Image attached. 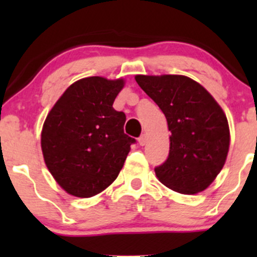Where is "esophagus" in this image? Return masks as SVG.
Listing matches in <instances>:
<instances>
[{
    "label": "esophagus",
    "instance_id": "esophagus-1",
    "mask_svg": "<svg viewBox=\"0 0 257 257\" xmlns=\"http://www.w3.org/2000/svg\"><path fill=\"white\" fill-rule=\"evenodd\" d=\"M138 142H139V144H141L142 147H143V145L147 144V136H145V134H142V136L139 137Z\"/></svg>",
    "mask_w": 257,
    "mask_h": 257
}]
</instances>
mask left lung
I'll return each instance as SVG.
<instances>
[{"instance_id": "left-lung-1", "label": "left lung", "mask_w": 257, "mask_h": 257, "mask_svg": "<svg viewBox=\"0 0 257 257\" xmlns=\"http://www.w3.org/2000/svg\"><path fill=\"white\" fill-rule=\"evenodd\" d=\"M164 113L170 133L168 159L155 167L160 183L180 194L205 190L226 160L229 124L208 90L185 76H136Z\"/></svg>"}]
</instances>
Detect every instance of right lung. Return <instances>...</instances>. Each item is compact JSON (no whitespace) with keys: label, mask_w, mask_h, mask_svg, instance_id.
Wrapping results in <instances>:
<instances>
[{"label":"right lung","mask_w":257,"mask_h":257,"mask_svg":"<svg viewBox=\"0 0 257 257\" xmlns=\"http://www.w3.org/2000/svg\"><path fill=\"white\" fill-rule=\"evenodd\" d=\"M123 79L88 77L69 85L48 113L41 147L48 170L68 194L90 198L110 185L136 139L113 108Z\"/></svg>","instance_id":"obj_1"}]
</instances>
